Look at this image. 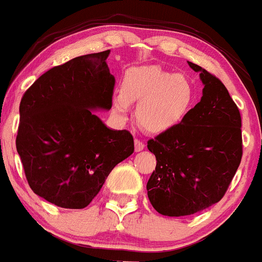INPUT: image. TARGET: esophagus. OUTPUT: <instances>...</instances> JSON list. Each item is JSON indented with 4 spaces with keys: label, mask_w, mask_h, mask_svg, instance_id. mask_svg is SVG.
Here are the masks:
<instances>
[{
    "label": "esophagus",
    "mask_w": 262,
    "mask_h": 262,
    "mask_svg": "<svg viewBox=\"0 0 262 262\" xmlns=\"http://www.w3.org/2000/svg\"><path fill=\"white\" fill-rule=\"evenodd\" d=\"M134 145H136V150L137 152H140V150H143L144 149V143L142 142V140L140 139H138V138H136V140H134Z\"/></svg>",
    "instance_id": "34e87169"
}]
</instances>
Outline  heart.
Wrapping results in <instances>:
<instances>
[{"label":"heart","instance_id":"obj_1","mask_svg":"<svg viewBox=\"0 0 262 262\" xmlns=\"http://www.w3.org/2000/svg\"><path fill=\"white\" fill-rule=\"evenodd\" d=\"M194 101L196 88L186 75L159 66H140L124 74L122 93L113 98V110L125 118L130 104L138 103V123L145 130L158 134L180 124Z\"/></svg>","mask_w":262,"mask_h":262}]
</instances>
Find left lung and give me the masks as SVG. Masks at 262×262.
Returning <instances> with one entry per match:
<instances>
[{"label":"left lung","instance_id":"8db88e82","mask_svg":"<svg viewBox=\"0 0 262 262\" xmlns=\"http://www.w3.org/2000/svg\"><path fill=\"white\" fill-rule=\"evenodd\" d=\"M205 84L200 103L174 128L148 140L157 166L147 183L154 210L197 213L221 201L241 163V114L222 81L193 62Z\"/></svg>","mask_w":262,"mask_h":262}]
</instances>
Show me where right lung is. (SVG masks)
<instances>
[{"instance_id": "right-lung-1", "label": "right lung", "mask_w": 262, "mask_h": 262, "mask_svg": "<svg viewBox=\"0 0 262 262\" xmlns=\"http://www.w3.org/2000/svg\"><path fill=\"white\" fill-rule=\"evenodd\" d=\"M109 50L54 66L25 92L16 149L29 186L62 208H84L112 169L134 152L128 130H112L92 113L113 105Z\"/></svg>"}]
</instances>
